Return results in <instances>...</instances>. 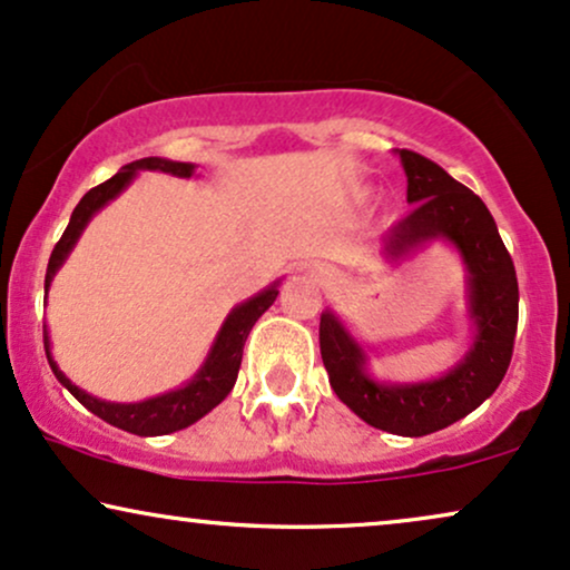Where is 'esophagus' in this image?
<instances>
[{"label": "esophagus", "instance_id": "1", "mask_svg": "<svg viewBox=\"0 0 570 570\" xmlns=\"http://www.w3.org/2000/svg\"><path fill=\"white\" fill-rule=\"evenodd\" d=\"M307 273H313V276H315V273H318V268H307Z\"/></svg>", "mask_w": 570, "mask_h": 570}]
</instances>
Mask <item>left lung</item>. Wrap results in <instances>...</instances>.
I'll list each match as a JSON object with an SVG mask.
<instances>
[{"label": "left lung", "mask_w": 570, "mask_h": 570, "mask_svg": "<svg viewBox=\"0 0 570 570\" xmlns=\"http://www.w3.org/2000/svg\"><path fill=\"white\" fill-rule=\"evenodd\" d=\"M413 213L381 244L386 263H402L434 242L450 244L465 265L473 344L442 376L392 384L368 371L363 344L334 309L321 315V357L331 389L357 417L397 436H426L473 413L505 379L518 328V278L487 205L429 157L397 149Z\"/></svg>", "instance_id": "left-lung-1"}]
</instances>
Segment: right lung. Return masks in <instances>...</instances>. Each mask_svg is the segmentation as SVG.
<instances>
[{"label":"right lung","instance_id":"obj_1","mask_svg":"<svg viewBox=\"0 0 570 570\" xmlns=\"http://www.w3.org/2000/svg\"><path fill=\"white\" fill-rule=\"evenodd\" d=\"M194 168H197L194 163H176V160H165V157H144V160L124 165V168L115 173L112 178H107L105 184L94 186L91 191H86L83 199L76 205L73 215H70V223L68 228H65L62 239L55 244L52 257H49L45 294H49L55 273L62 268L65 261H68V255L73 252L76 242L81 239L83 228L89 226V220L102 210L105 205H110V202L134 181L136 173L157 170V173H170V176H178V178H191ZM278 284L281 281H273L268 289L257 292L255 297L244 299L242 305H236L232 313L226 315V321H223L218 336H215L213 347L207 352L205 363L199 365V371L194 373L184 386L170 389V392L157 394V397H149L141 402H107V400L91 397L89 392L78 389L73 381L65 376L60 365L55 363L52 350H49V328L45 326L47 360L49 365H52V373L57 376V381H60V384L68 389V392L73 394L86 410H91L94 415H99L102 421L110 423V426L124 429L128 434H136V436L173 434V431H181L186 426H191V423H197L202 415H207L215 405H220V402L228 397V392H232L236 384V376H239L244 342H247L249 331L257 323V318H261L265 309L276 302Z\"/></svg>","mask_w":570,"mask_h":570}]
</instances>
